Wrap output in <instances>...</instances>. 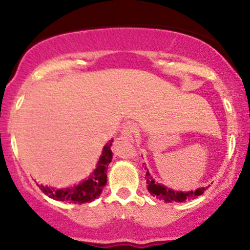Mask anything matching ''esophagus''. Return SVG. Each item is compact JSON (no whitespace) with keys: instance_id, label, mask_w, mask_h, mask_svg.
I'll list each match as a JSON object with an SVG mask.
<instances>
[{"instance_id":"esophagus-1","label":"esophagus","mask_w":250,"mask_h":250,"mask_svg":"<svg viewBox=\"0 0 250 250\" xmlns=\"http://www.w3.org/2000/svg\"><path fill=\"white\" fill-rule=\"evenodd\" d=\"M136 125H135L134 123H127L122 129V137L123 139L131 140L134 137L135 133H136Z\"/></svg>"}]
</instances>
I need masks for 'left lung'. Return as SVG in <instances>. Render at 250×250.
I'll use <instances>...</instances> for the list:
<instances>
[{
  "label": "left lung",
  "instance_id": "1",
  "mask_svg": "<svg viewBox=\"0 0 250 250\" xmlns=\"http://www.w3.org/2000/svg\"><path fill=\"white\" fill-rule=\"evenodd\" d=\"M146 180H147L149 193L153 195L154 197H156V199L165 201V202H173V201H175V202H185V201L187 200H191L200 196V195H202L205 193L206 189H207L199 188L195 191L191 190L187 191V193H186V191H175L173 189H169L167 187H165V186L159 185V183L155 182L148 170L147 173H146Z\"/></svg>",
  "mask_w": 250,
  "mask_h": 250
}]
</instances>
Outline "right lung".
Segmentation results:
<instances>
[{
    "label": "right lung",
    "instance_id": "1",
    "mask_svg": "<svg viewBox=\"0 0 250 250\" xmlns=\"http://www.w3.org/2000/svg\"><path fill=\"white\" fill-rule=\"evenodd\" d=\"M111 143H113V140H110L103 148L102 155L100 157L94 173L90 175V177H88V180H84L80 185L63 189H55L53 187H48V186L44 187V186L39 185V183H36V185L50 199L79 203V205L91 202V201H94L101 195L103 187L107 185L108 166L111 162V159H113V153H111L110 149Z\"/></svg>",
    "mask_w": 250,
    "mask_h": 250
}]
</instances>
